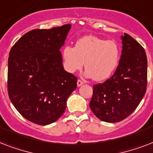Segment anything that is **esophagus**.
Returning <instances> with one entry per match:
<instances>
[{
    "mask_svg": "<svg viewBox=\"0 0 153 153\" xmlns=\"http://www.w3.org/2000/svg\"><path fill=\"white\" fill-rule=\"evenodd\" d=\"M76 84H77V86H78V87H80V86H81V85H82L83 84H84V82H83L82 80H77V83H76Z\"/></svg>",
    "mask_w": 153,
    "mask_h": 153,
    "instance_id": "34e87169",
    "label": "esophagus"
}]
</instances>
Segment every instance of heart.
I'll return each instance as SVG.
<instances>
[{
    "instance_id": "obj_1",
    "label": "heart",
    "mask_w": 153,
    "mask_h": 153,
    "mask_svg": "<svg viewBox=\"0 0 153 153\" xmlns=\"http://www.w3.org/2000/svg\"><path fill=\"white\" fill-rule=\"evenodd\" d=\"M64 65L68 73L80 70L85 63V75L96 81L107 80L117 68L119 47L113 41L95 36H84L75 47L67 45L62 50Z\"/></svg>"
}]
</instances>
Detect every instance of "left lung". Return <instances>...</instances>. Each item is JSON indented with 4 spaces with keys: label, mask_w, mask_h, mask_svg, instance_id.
<instances>
[{
    "label": "left lung",
    "mask_w": 153,
    "mask_h": 153,
    "mask_svg": "<svg viewBox=\"0 0 153 153\" xmlns=\"http://www.w3.org/2000/svg\"><path fill=\"white\" fill-rule=\"evenodd\" d=\"M122 52L114 74L93 85L89 103L92 112L100 120L119 122L139 105L147 88V56L144 48L128 34L121 36Z\"/></svg>",
    "instance_id": "obj_1"
}]
</instances>
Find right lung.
Segmentation results:
<instances>
[{"instance_id": "1", "label": "right lung", "mask_w": 153, "mask_h": 153, "mask_svg": "<svg viewBox=\"0 0 153 153\" xmlns=\"http://www.w3.org/2000/svg\"><path fill=\"white\" fill-rule=\"evenodd\" d=\"M70 28L68 24L31 30L9 53V99L22 117L37 125L56 121L76 88L77 78L64 69L60 52Z\"/></svg>"}]
</instances>
